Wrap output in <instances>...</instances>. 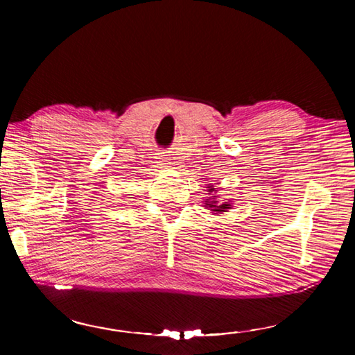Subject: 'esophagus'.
I'll return each mask as SVG.
<instances>
[{"label": "esophagus", "mask_w": 355, "mask_h": 355, "mask_svg": "<svg viewBox=\"0 0 355 355\" xmlns=\"http://www.w3.org/2000/svg\"><path fill=\"white\" fill-rule=\"evenodd\" d=\"M159 163L167 164V155H161V156H159Z\"/></svg>", "instance_id": "34e87169"}]
</instances>
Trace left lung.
<instances>
[{
  "label": "left lung",
  "instance_id": "8db88e82",
  "mask_svg": "<svg viewBox=\"0 0 355 355\" xmlns=\"http://www.w3.org/2000/svg\"><path fill=\"white\" fill-rule=\"evenodd\" d=\"M208 188V194L211 197H208V199H205L203 202H205V207L207 209H209L213 214H222L225 213L227 209L232 208V203L230 202H218V196H216V192H218V189L213 188V186H207Z\"/></svg>",
  "mask_w": 355,
  "mask_h": 355
}]
</instances>
